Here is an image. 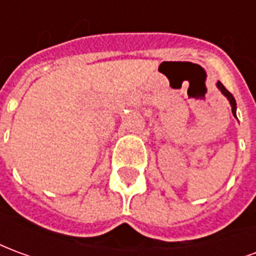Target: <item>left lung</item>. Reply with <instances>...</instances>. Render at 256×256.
<instances>
[{"label": "left lung", "instance_id": "left-lung-1", "mask_svg": "<svg viewBox=\"0 0 256 256\" xmlns=\"http://www.w3.org/2000/svg\"><path fill=\"white\" fill-rule=\"evenodd\" d=\"M216 88L220 89V92L222 93V94L225 96L226 98H228V101H229V104H230L232 106V114H233V116L237 118L236 116V110H237V106H236V100H234V97L232 96L230 92H228V90L225 89V86L224 84H220V82H216Z\"/></svg>", "mask_w": 256, "mask_h": 256}]
</instances>
